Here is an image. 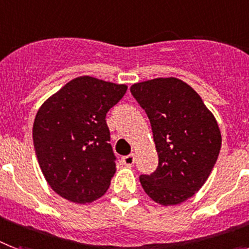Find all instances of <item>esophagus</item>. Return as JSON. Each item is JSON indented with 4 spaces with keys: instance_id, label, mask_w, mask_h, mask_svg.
Instances as JSON below:
<instances>
[{
    "instance_id": "obj_1",
    "label": "esophagus",
    "mask_w": 249,
    "mask_h": 249,
    "mask_svg": "<svg viewBox=\"0 0 249 249\" xmlns=\"http://www.w3.org/2000/svg\"><path fill=\"white\" fill-rule=\"evenodd\" d=\"M135 157L134 155H128V156H124L121 159V162L124 163L125 166H133L134 165Z\"/></svg>"
}]
</instances>
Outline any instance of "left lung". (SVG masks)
<instances>
[{"label":"left lung","mask_w":249,"mask_h":249,"mask_svg":"<svg viewBox=\"0 0 249 249\" xmlns=\"http://www.w3.org/2000/svg\"><path fill=\"white\" fill-rule=\"evenodd\" d=\"M130 92L151 121L159 155L156 170L139 181L155 202L178 205L199 191L215 166L219 125L199 94L177 78L137 83Z\"/></svg>","instance_id":"obj_1"}]
</instances>
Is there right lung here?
Returning <instances> with one entry per match:
<instances>
[{
	"label": "right lung",
	"mask_w": 249,
	"mask_h": 249,
	"mask_svg": "<svg viewBox=\"0 0 249 249\" xmlns=\"http://www.w3.org/2000/svg\"><path fill=\"white\" fill-rule=\"evenodd\" d=\"M126 89L124 84L79 76L38 111L36 155L50 187L65 199L88 203L106 193L116 170L106 115Z\"/></svg>",
	"instance_id": "right-lung-1"
}]
</instances>
